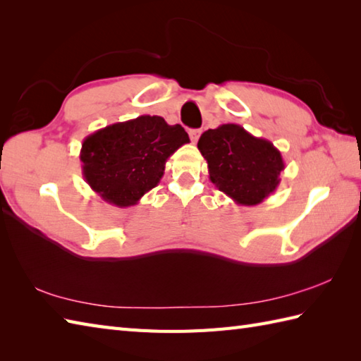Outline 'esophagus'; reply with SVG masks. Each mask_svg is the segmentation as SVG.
<instances>
[{
	"label": "esophagus",
	"instance_id": "obj_1",
	"mask_svg": "<svg viewBox=\"0 0 361 361\" xmlns=\"http://www.w3.org/2000/svg\"><path fill=\"white\" fill-rule=\"evenodd\" d=\"M200 135H202V130H197V128L189 130V137H190V141H192L194 144L198 141V137H200Z\"/></svg>",
	"mask_w": 361,
	"mask_h": 361
}]
</instances>
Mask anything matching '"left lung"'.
I'll return each mask as SVG.
<instances>
[{
  "instance_id": "left-lung-1",
  "label": "left lung",
  "mask_w": 361,
  "mask_h": 361,
  "mask_svg": "<svg viewBox=\"0 0 361 361\" xmlns=\"http://www.w3.org/2000/svg\"><path fill=\"white\" fill-rule=\"evenodd\" d=\"M197 147L214 186L242 206H256L270 197L286 169L273 142L252 136L239 124L206 130Z\"/></svg>"
}]
</instances>
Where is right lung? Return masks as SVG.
<instances>
[{
  "label": "right lung",
  "instance_id": "1",
  "mask_svg": "<svg viewBox=\"0 0 361 361\" xmlns=\"http://www.w3.org/2000/svg\"><path fill=\"white\" fill-rule=\"evenodd\" d=\"M188 142L185 128L161 116L116 122L83 140L82 175L104 202L128 208L158 186L169 157Z\"/></svg>",
  "mask_w": 361,
  "mask_h": 361
}]
</instances>
